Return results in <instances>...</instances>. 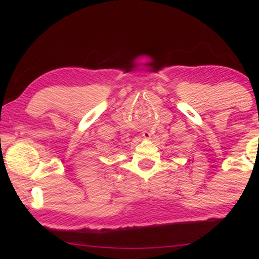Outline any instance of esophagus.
<instances>
[{
  "instance_id": "esophagus-1",
  "label": "esophagus",
  "mask_w": 259,
  "mask_h": 259,
  "mask_svg": "<svg viewBox=\"0 0 259 259\" xmlns=\"http://www.w3.org/2000/svg\"><path fill=\"white\" fill-rule=\"evenodd\" d=\"M142 137H143V139L148 140V139H151V134L148 133V131H143V133H142Z\"/></svg>"
}]
</instances>
